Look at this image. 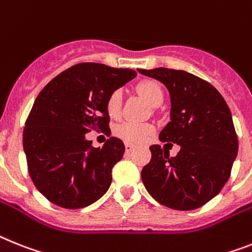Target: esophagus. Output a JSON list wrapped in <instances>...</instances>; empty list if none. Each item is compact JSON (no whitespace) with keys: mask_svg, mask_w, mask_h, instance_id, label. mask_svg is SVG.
<instances>
[{"mask_svg":"<svg viewBox=\"0 0 252 252\" xmlns=\"http://www.w3.org/2000/svg\"><path fill=\"white\" fill-rule=\"evenodd\" d=\"M133 149H134V145H132V143H128V142L126 143V152H130Z\"/></svg>","mask_w":252,"mask_h":252,"instance_id":"34e87169","label":"esophagus"}]
</instances>
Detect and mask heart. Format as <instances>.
I'll list each match as a JSON object with an SVG mask.
<instances>
[{
	"instance_id": "b5f03b06",
	"label": "heart",
	"mask_w": 252,
	"mask_h": 252,
	"mask_svg": "<svg viewBox=\"0 0 252 252\" xmlns=\"http://www.w3.org/2000/svg\"><path fill=\"white\" fill-rule=\"evenodd\" d=\"M137 94L145 98L150 105L158 106L162 102L164 94H162L161 86L155 80H142L136 86ZM122 109V94L120 91H115L107 97L106 110L111 118H118L120 115ZM155 132V126L151 123H136V122H124L115 128V134L124 139L126 142L141 143Z\"/></svg>"
}]
</instances>
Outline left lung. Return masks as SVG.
Instances as JSON below:
<instances>
[{
    "mask_svg": "<svg viewBox=\"0 0 252 252\" xmlns=\"http://www.w3.org/2000/svg\"><path fill=\"white\" fill-rule=\"evenodd\" d=\"M138 71L169 91L170 122L158 139L181 146L174 158H169L165 146H150L151 161L141 173L143 185L164 206L200 208L221 191L237 156L229 107L217 88L193 74L166 67Z\"/></svg>",
    "mask_w": 252,
    "mask_h": 252,
    "instance_id": "left-lung-1",
    "label": "left lung"
}]
</instances>
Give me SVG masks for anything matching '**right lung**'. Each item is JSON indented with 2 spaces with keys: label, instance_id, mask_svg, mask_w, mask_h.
Returning <instances> with one entry per match:
<instances>
[{
  "label": "right lung",
  "instance_id": "1",
  "mask_svg": "<svg viewBox=\"0 0 252 252\" xmlns=\"http://www.w3.org/2000/svg\"><path fill=\"white\" fill-rule=\"evenodd\" d=\"M136 75L132 69L82 63L39 92L25 123L23 147L32 181L48 201L80 209L106 193L126 147L111 137L96 149L86 134L110 132L107 97Z\"/></svg>",
  "mask_w": 252,
  "mask_h": 252
}]
</instances>
